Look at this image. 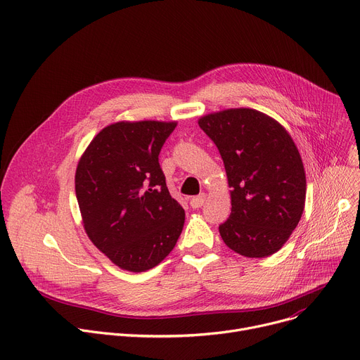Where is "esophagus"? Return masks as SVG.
Masks as SVG:
<instances>
[{
  "mask_svg": "<svg viewBox=\"0 0 360 360\" xmlns=\"http://www.w3.org/2000/svg\"><path fill=\"white\" fill-rule=\"evenodd\" d=\"M205 201H207V195L201 193V195H197V197L191 198L189 204H191L192 208H201L205 204Z\"/></svg>",
  "mask_w": 360,
  "mask_h": 360,
  "instance_id": "esophagus-1",
  "label": "esophagus"
}]
</instances>
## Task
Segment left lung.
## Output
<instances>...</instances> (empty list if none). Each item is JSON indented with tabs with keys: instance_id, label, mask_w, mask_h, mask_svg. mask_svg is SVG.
<instances>
[{
	"instance_id": "8db88e82",
	"label": "left lung",
	"mask_w": 360,
	"mask_h": 360,
	"mask_svg": "<svg viewBox=\"0 0 360 360\" xmlns=\"http://www.w3.org/2000/svg\"><path fill=\"white\" fill-rule=\"evenodd\" d=\"M198 124L217 145L231 188L221 238L244 257L274 254L297 226L306 201V174L291 136L254 109L211 113Z\"/></svg>"
}]
</instances>
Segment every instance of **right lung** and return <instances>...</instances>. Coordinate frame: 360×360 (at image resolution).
Listing matches in <instances>:
<instances>
[{
    "label": "right lung",
    "instance_id": "1",
    "mask_svg": "<svg viewBox=\"0 0 360 360\" xmlns=\"http://www.w3.org/2000/svg\"><path fill=\"white\" fill-rule=\"evenodd\" d=\"M175 122H117L94 136L76 169V198L91 243L113 263L141 273L175 247L185 211L159 165Z\"/></svg>",
    "mask_w": 360,
    "mask_h": 360
}]
</instances>
